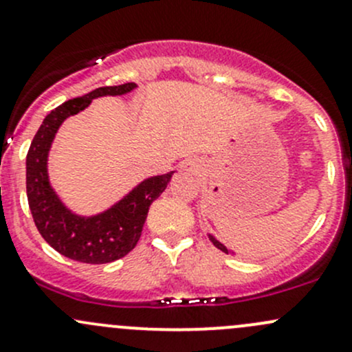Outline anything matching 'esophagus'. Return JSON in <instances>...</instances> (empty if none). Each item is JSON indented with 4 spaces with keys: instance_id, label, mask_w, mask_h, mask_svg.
<instances>
[{
    "instance_id": "obj_1",
    "label": "esophagus",
    "mask_w": 352,
    "mask_h": 352,
    "mask_svg": "<svg viewBox=\"0 0 352 352\" xmlns=\"http://www.w3.org/2000/svg\"><path fill=\"white\" fill-rule=\"evenodd\" d=\"M199 168H201V162L197 158H190L184 162V170L186 172H199Z\"/></svg>"
}]
</instances>
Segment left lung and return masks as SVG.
I'll use <instances>...</instances> for the list:
<instances>
[{
	"label": "left lung",
	"instance_id": "obj_1",
	"mask_svg": "<svg viewBox=\"0 0 352 352\" xmlns=\"http://www.w3.org/2000/svg\"><path fill=\"white\" fill-rule=\"evenodd\" d=\"M209 240H211V242H212V245H214V247H216V248H219V250H221V252H225V254H232V252H230V250H228V248H226V247H225V245H223L221 242H219V240H216V239H214V236H212V235H209Z\"/></svg>",
	"mask_w": 352,
	"mask_h": 352
}]
</instances>
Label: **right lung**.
I'll return each mask as SVG.
<instances>
[{
	"label": "right lung",
	"instance_id": "add662e5",
	"mask_svg": "<svg viewBox=\"0 0 352 352\" xmlns=\"http://www.w3.org/2000/svg\"><path fill=\"white\" fill-rule=\"evenodd\" d=\"M136 83L102 87L83 97L67 100L45 116L27 153V197L35 226L54 250L85 264H107L124 257L136 247L151 202L166 189L175 172L155 175L138 184L112 208L95 216H80L63 204L51 187L47 156L59 126L69 116L81 112L94 98L126 95Z\"/></svg>",
	"mask_w": 352,
	"mask_h": 352
}]
</instances>
